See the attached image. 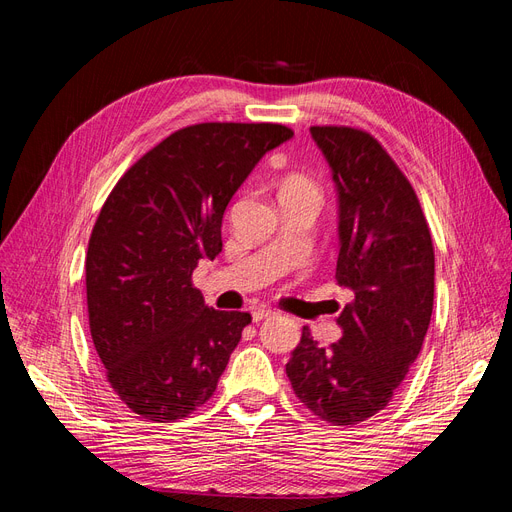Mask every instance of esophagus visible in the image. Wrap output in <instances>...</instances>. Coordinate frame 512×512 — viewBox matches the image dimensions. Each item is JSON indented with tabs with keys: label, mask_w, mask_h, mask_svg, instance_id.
I'll list each match as a JSON object with an SVG mask.
<instances>
[{
	"label": "esophagus",
	"mask_w": 512,
	"mask_h": 512,
	"mask_svg": "<svg viewBox=\"0 0 512 512\" xmlns=\"http://www.w3.org/2000/svg\"><path fill=\"white\" fill-rule=\"evenodd\" d=\"M273 312L271 309H267V307H256L254 312H252V320L254 322H260V320H265V318H269Z\"/></svg>",
	"instance_id": "esophagus-1"
}]
</instances>
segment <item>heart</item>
<instances>
[{"label": "heart", "mask_w": 512, "mask_h": 512, "mask_svg": "<svg viewBox=\"0 0 512 512\" xmlns=\"http://www.w3.org/2000/svg\"><path fill=\"white\" fill-rule=\"evenodd\" d=\"M288 185H299V188H312V185H309V183L303 181V179H294V181H290Z\"/></svg>", "instance_id": "1"}]
</instances>
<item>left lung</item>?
<instances>
[{"label":"left lung","mask_w":512,"mask_h":512,"mask_svg":"<svg viewBox=\"0 0 512 512\" xmlns=\"http://www.w3.org/2000/svg\"><path fill=\"white\" fill-rule=\"evenodd\" d=\"M337 192V284L352 292L320 348L309 329L292 350V391L322 421L356 425L393 399L421 352L433 312V245L410 181L374 136L309 128Z\"/></svg>","instance_id":"obj_1"}]
</instances>
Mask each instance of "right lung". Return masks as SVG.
<instances>
[{
    "instance_id": "right-lung-1",
    "label": "right lung",
    "mask_w": 512,
    "mask_h": 512,
    "mask_svg": "<svg viewBox=\"0 0 512 512\" xmlns=\"http://www.w3.org/2000/svg\"><path fill=\"white\" fill-rule=\"evenodd\" d=\"M292 136L280 123H198L145 153L106 198L85 260L89 329L132 412L170 423L213 395L252 316L205 305L192 273L222 252L230 198Z\"/></svg>"
}]
</instances>
